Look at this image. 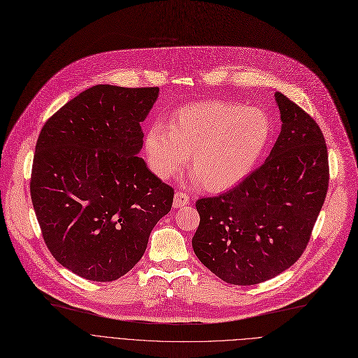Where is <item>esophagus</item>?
Masks as SVG:
<instances>
[{
	"label": "esophagus",
	"mask_w": 358,
	"mask_h": 358,
	"mask_svg": "<svg viewBox=\"0 0 358 358\" xmlns=\"http://www.w3.org/2000/svg\"><path fill=\"white\" fill-rule=\"evenodd\" d=\"M190 199H189L187 194H185V192H182V190H178L175 194V198H173V208H182V206L187 205Z\"/></svg>",
	"instance_id": "1"
}]
</instances>
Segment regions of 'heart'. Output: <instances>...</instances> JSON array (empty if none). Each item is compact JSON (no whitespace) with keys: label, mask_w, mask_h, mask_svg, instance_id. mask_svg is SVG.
Here are the masks:
<instances>
[{"label":"heart","mask_w":358,"mask_h":358,"mask_svg":"<svg viewBox=\"0 0 358 358\" xmlns=\"http://www.w3.org/2000/svg\"><path fill=\"white\" fill-rule=\"evenodd\" d=\"M271 136V119L258 107L201 101L180 107L171 126L153 123L145 149L156 176H173L192 155L195 179L209 190H224L255 171Z\"/></svg>","instance_id":"b5f03b06"}]
</instances>
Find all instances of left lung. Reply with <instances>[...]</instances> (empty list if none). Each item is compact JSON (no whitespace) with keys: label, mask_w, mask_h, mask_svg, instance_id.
<instances>
[{"label":"left lung","mask_w":358,"mask_h":358,"mask_svg":"<svg viewBox=\"0 0 358 358\" xmlns=\"http://www.w3.org/2000/svg\"><path fill=\"white\" fill-rule=\"evenodd\" d=\"M281 133L262 166L225 194L196 202L192 246L216 277L255 285L306 251L328 189V153L315 120L277 92Z\"/></svg>","instance_id":"8db88e82"}]
</instances>
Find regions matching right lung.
Instances as JSON below:
<instances>
[{
	"mask_svg": "<svg viewBox=\"0 0 358 358\" xmlns=\"http://www.w3.org/2000/svg\"><path fill=\"white\" fill-rule=\"evenodd\" d=\"M157 96V87L97 85L66 103L40 131L33 206L51 255L81 278L123 277L172 208L173 187L137 156L141 123Z\"/></svg>",
	"mask_w": 358,
	"mask_h": 358,
	"instance_id": "right-lung-1",
	"label": "right lung"
}]
</instances>
